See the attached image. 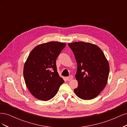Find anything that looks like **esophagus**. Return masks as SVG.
<instances>
[{
	"label": "esophagus",
	"mask_w": 127,
	"mask_h": 127,
	"mask_svg": "<svg viewBox=\"0 0 127 127\" xmlns=\"http://www.w3.org/2000/svg\"><path fill=\"white\" fill-rule=\"evenodd\" d=\"M73 79V76L72 75H70L69 77H67L66 79L68 80V81H70V80H72Z\"/></svg>",
	"instance_id": "esophagus-1"
}]
</instances>
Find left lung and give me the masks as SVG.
<instances>
[{"label": "left lung", "mask_w": 127, "mask_h": 127, "mask_svg": "<svg viewBox=\"0 0 127 127\" xmlns=\"http://www.w3.org/2000/svg\"><path fill=\"white\" fill-rule=\"evenodd\" d=\"M77 64L75 75L78 86L74 89L80 98L88 100L99 94L107 83L110 71L108 61L97 45L84 42L68 44Z\"/></svg>", "instance_id": "left-lung-1"}]
</instances>
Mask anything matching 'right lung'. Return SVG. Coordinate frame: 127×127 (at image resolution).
I'll use <instances>...</instances> for the list:
<instances>
[{
  "mask_svg": "<svg viewBox=\"0 0 127 127\" xmlns=\"http://www.w3.org/2000/svg\"><path fill=\"white\" fill-rule=\"evenodd\" d=\"M66 44L51 41L38 45L25 63L23 75L28 90L35 98L48 101L57 93L64 80L59 75L56 59Z\"/></svg>",
  "mask_w": 127,
  "mask_h": 127,
  "instance_id": "right-lung-1",
  "label": "right lung"
}]
</instances>
